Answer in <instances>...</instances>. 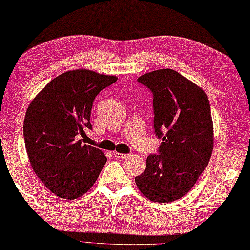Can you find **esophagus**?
I'll use <instances>...</instances> for the list:
<instances>
[{"label":"esophagus","mask_w":250,"mask_h":250,"mask_svg":"<svg viewBox=\"0 0 250 250\" xmlns=\"http://www.w3.org/2000/svg\"><path fill=\"white\" fill-rule=\"evenodd\" d=\"M116 158H119V160H124V158L129 156V154H125V153H119V152H115L113 153Z\"/></svg>","instance_id":"34e87169"}]
</instances>
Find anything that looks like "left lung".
Returning a JSON list of instances; mask_svg holds the SVG:
<instances>
[{
    "label": "left lung",
    "instance_id": "left-lung-1",
    "mask_svg": "<svg viewBox=\"0 0 250 250\" xmlns=\"http://www.w3.org/2000/svg\"><path fill=\"white\" fill-rule=\"evenodd\" d=\"M138 81L153 93L154 130L163 142L135 184L151 201L173 202L192 190L213 153L209 101L200 86L171 69L144 74Z\"/></svg>",
    "mask_w": 250,
    "mask_h": 250
}]
</instances>
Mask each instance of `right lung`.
<instances>
[{
    "label": "right lung",
    "mask_w": 250,
    "mask_h": 250,
    "mask_svg": "<svg viewBox=\"0 0 250 250\" xmlns=\"http://www.w3.org/2000/svg\"><path fill=\"white\" fill-rule=\"evenodd\" d=\"M116 76L73 70L51 80L30 103L24 138L30 164L42 184L63 199L89 191L107 158L80 137L92 129L90 111L96 96Z\"/></svg>",
    "instance_id": "add662e5"
}]
</instances>
